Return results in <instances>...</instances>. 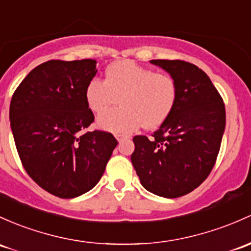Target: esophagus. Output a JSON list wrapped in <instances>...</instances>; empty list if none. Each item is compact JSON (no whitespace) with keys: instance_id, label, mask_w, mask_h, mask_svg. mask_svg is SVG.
Returning <instances> with one entry per match:
<instances>
[{"instance_id":"34e87169","label":"esophagus","mask_w":251,"mask_h":251,"mask_svg":"<svg viewBox=\"0 0 251 251\" xmlns=\"http://www.w3.org/2000/svg\"><path fill=\"white\" fill-rule=\"evenodd\" d=\"M115 138L118 139V142H121V141H124V139L128 138V137L126 136V134H120V133H118V134H115Z\"/></svg>"}]
</instances>
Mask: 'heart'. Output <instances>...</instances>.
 <instances>
[{"instance_id": "b5f03b06", "label": "heart", "mask_w": 251, "mask_h": 251, "mask_svg": "<svg viewBox=\"0 0 251 251\" xmlns=\"http://www.w3.org/2000/svg\"><path fill=\"white\" fill-rule=\"evenodd\" d=\"M84 96L94 113L120 101V108L97 118V126L108 132L132 133L141 126L152 130L165 123L178 99V85L167 73L120 60L108 66L104 80L92 78Z\"/></svg>"}]
</instances>
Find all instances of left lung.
Returning <instances> with one entry per match:
<instances>
[{"label": "left lung", "mask_w": 251, "mask_h": 251, "mask_svg": "<svg viewBox=\"0 0 251 251\" xmlns=\"http://www.w3.org/2000/svg\"><path fill=\"white\" fill-rule=\"evenodd\" d=\"M176 79L178 99L157 131L134 136L131 161L148 191L176 199L200 186L215 165L225 131V104L212 80L181 60H151Z\"/></svg>", "instance_id": "1"}]
</instances>
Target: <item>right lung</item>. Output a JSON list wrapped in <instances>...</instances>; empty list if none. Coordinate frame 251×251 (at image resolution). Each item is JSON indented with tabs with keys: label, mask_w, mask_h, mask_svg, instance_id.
Segmentation results:
<instances>
[{
	"label": "right lung",
	"mask_w": 251,
	"mask_h": 251,
	"mask_svg": "<svg viewBox=\"0 0 251 251\" xmlns=\"http://www.w3.org/2000/svg\"><path fill=\"white\" fill-rule=\"evenodd\" d=\"M96 60H50L33 68L14 91L9 120L15 147L28 176L46 191L75 199L103 176L118 141L95 130L85 88Z\"/></svg>",
	"instance_id": "right-lung-1"
}]
</instances>
